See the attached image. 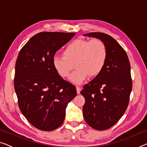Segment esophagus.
Returning <instances> with one entry per match:
<instances>
[{
	"mask_svg": "<svg viewBox=\"0 0 147 147\" xmlns=\"http://www.w3.org/2000/svg\"><path fill=\"white\" fill-rule=\"evenodd\" d=\"M80 90H81V88L80 87L78 86H76V92H77L78 94H80Z\"/></svg>",
	"mask_w": 147,
	"mask_h": 147,
	"instance_id": "1",
	"label": "esophagus"
}]
</instances>
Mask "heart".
Masks as SVG:
<instances>
[{"label": "heart", "mask_w": 147, "mask_h": 147, "mask_svg": "<svg viewBox=\"0 0 147 147\" xmlns=\"http://www.w3.org/2000/svg\"><path fill=\"white\" fill-rule=\"evenodd\" d=\"M64 56H54L53 65L61 77L69 75L75 63L76 69L69 79L72 83L80 84L89 75L96 76L101 73L106 65L108 51L104 41L77 39L69 43L63 50Z\"/></svg>", "instance_id": "b5f03b06"}]
</instances>
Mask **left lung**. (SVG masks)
<instances>
[{"instance_id":"1","label":"left lung","mask_w":147,"mask_h":147,"mask_svg":"<svg viewBox=\"0 0 147 147\" xmlns=\"http://www.w3.org/2000/svg\"><path fill=\"white\" fill-rule=\"evenodd\" d=\"M84 36L101 39L108 51L101 73L80 92L85 98L84 120L94 129L106 130L119 121L128 106L132 90L130 63L125 51L112 37L101 32Z\"/></svg>"}]
</instances>
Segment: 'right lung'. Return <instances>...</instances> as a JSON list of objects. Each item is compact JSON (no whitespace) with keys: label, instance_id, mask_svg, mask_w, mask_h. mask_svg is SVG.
<instances>
[{"label":"right lung","instance_id":"obj_1","mask_svg":"<svg viewBox=\"0 0 147 147\" xmlns=\"http://www.w3.org/2000/svg\"><path fill=\"white\" fill-rule=\"evenodd\" d=\"M74 33L40 32L22 48L15 67L14 89L21 112L41 131L56 129L64 121L67 104L76 87L65 80L53 65L55 53Z\"/></svg>","mask_w":147,"mask_h":147}]
</instances>
